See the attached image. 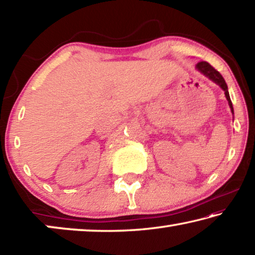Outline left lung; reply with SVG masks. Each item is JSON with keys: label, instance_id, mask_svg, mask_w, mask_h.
Instances as JSON below:
<instances>
[{"label": "left lung", "instance_id": "left-lung-1", "mask_svg": "<svg viewBox=\"0 0 255 255\" xmlns=\"http://www.w3.org/2000/svg\"><path fill=\"white\" fill-rule=\"evenodd\" d=\"M196 68L201 73V74H204L205 76L208 77L209 80L215 82L216 84H218L224 90V92H225V97H226L227 101H228V105H230V108H231V111L233 112V115H234V109H233V105H232V101H231V98H230V93H228L227 84H226V82H225V80H224V77L222 76L221 73H219L218 71H216L215 68L207 62H199L196 65Z\"/></svg>", "mask_w": 255, "mask_h": 255}]
</instances>
